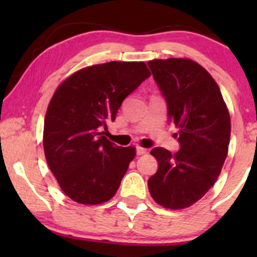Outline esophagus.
<instances>
[{
  "instance_id": "esophagus-1",
  "label": "esophagus",
  "mask_w": 257,
  "mask_h": 257,
  "mask_svg": "<svg viewBox=\"0 0 257 257\" xmlns=\"http://www.w3.org/2000/svg\"><path fill=\"white\" fill-rule=\"evenodd\" d=\"M147 153V150L144 149V147H140V146H137V155L141 156V155H145Z\"/></svg>"
}]
</instances>
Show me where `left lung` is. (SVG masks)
<instances>
[{"label":"left lung","mask_w":257,"mask_h":257,"mask_svg":"<svg viewBox=\"0 0 257 257\" xmlns=\"http://www.w3.org/2000/svg\"><path fill=\"white\" fill-rule=\"evenodd\" d=\"M168 117L179 128L180 150L172 155L156 147L158 170L149 179L152 198L164 208H188L219 178L227 157L231 118L219 85L204 67L190 59L147 63Z\"/></svg>","instance_id":"1"}]
</instances>
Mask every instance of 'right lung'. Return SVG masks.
<instances>
[{
    "instance_id": "1",
    "label": "right lung",
    "mask_w": 257,
    "mask_h": 257,
    "mask_svg": "<svg viewBox=\"0 0 257 257\" xmlns=\"http://www.w3.org/2000/svg\"><path fill=\"white\" fill-rule=\"evenodd\" d=\"M151 76L145 63L110 61L84 67L59 85L43 131L47 163L63 192L81 204L110 200L135 157L104 137L129 94Z\"/></svg>"
}]
</instances>
